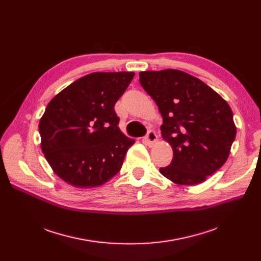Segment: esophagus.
Here are the masks:
<instances>
[{"instance_id":"1","label":"esophagus","mask_w":261,"mask_h":261,"mask_svg":"<svg viewBox=\"0 0 261 261\" xmlns=\"http://www.w3.org/2000/svg\"><path fill=\"white\" fill-rule=\"evenodd\" d=\"M156 140H158V135L155 134L154 131H149L147 136L145 138V142L147 143V145L149 147H152L155 143H156Z\"/></svg>"}]
</instances>
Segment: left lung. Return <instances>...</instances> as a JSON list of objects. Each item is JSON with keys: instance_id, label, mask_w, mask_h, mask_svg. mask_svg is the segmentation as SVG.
Segmentation results:
<instances>
[{"instance_id": "1", "label": "left lung", "mask_w": 261, "mask_h": 261, "mask_svg": "<svg viewBox=\"0 0 261 261\" xmlns=\"http://www.w3.org/2000/svg\"><path fill=\"white\" fill-rule=\"evenodd\" d=\"M140 82L163 117L162 136L172 148L160 172L179 185H197L226 162L236 126L228 103L197 77L179 70L145 71Z\"/></svg>"}]
</instances>
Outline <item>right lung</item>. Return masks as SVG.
I'll return each instance as SVG.
<instances>
[{"label":"right lung","mask_w":261,"mask_h":261,"mask_svg":"<svg viewBox=\"0 0 261 261\" xmlns=\"http://www.w3.org/2000/svg\"><path fill=\"white\" fill-rule=\"evenodd\" d=\"M133 77V72L91 73L48 102L39 122L41 149L65 183L97 187L120 170L135 141L118 128L114 106Z\"/></svg>","instance_id":"right-lung-1"}]
</instances>
